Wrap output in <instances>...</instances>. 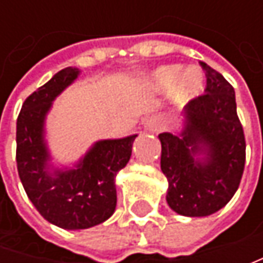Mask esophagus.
I'll list each match as a JSON object with an SVG mask.
<instances>
[{
  "label": "esophagus",
  "mask_w": 263,
  "mask_h": 263,
  "mask_svg": "<svg viewBox=\"0 0 263 263\" xmlns=\"http://www.w3.org/2000/svg\"><path fill=\"white\" fill-rule=\"evenodd\" d=\"M145 128H146L147 132H152V133L158 132V128H159V124H158L157 118H149L146 123H145Z\"/></svg>",
  "instance_id": "34e87169"
}]
</instances>
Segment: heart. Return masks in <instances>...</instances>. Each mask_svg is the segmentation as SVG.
Wrapping results in <instances>:
<instances>
[{
    "label": "heart",
    "instance_id": "1",
    "mask_svg": "<svg viewBox=\"0 0 263 263\" xmlns=\"http://www.w3.org/2000/svg\"><path fill=\"white\" fill-rule=\"evenodd\" d=\"M181 68L178 66H167L158 68L154 73V83L159 89H170L176 83ZM203 76L197 68H189L178 79L176 85V99L178 102H187L202 90Z\"/></svg>",
    "mask_w": 263,
    "mask_h": 263
}]
</instances>
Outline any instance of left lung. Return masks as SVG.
<instances>
[{"label":"left lung","instance_id":"8db88e82","mask_svg":"<svg viewBox=\"0 0 263 263\" xmlns=\"http://www.w3.org/2000/svg\"><path fill=\"white\" fill-rule=\"evenodd\" d=\"M203 95L183 111L180 135L161 133V170L168 180L167 202L184 217H206L237 192L246 161V140L234 89L221 73L200 63Z\"/></svg>","mask_w":263,"mask_h":263}]
</instances>
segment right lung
<instances>
[{"label":"right lung","mask_w":263,"mask_h":263,"mask_svg":"<svg viewBox=\"0 0 263 263\" xmlns=\"http://www.w3.org/2000/svg\"><path fill=\"white\" fill-rule=\"evenodd\" d=\"M67 67L26 98L17 118V171L26 195L39 214L57 227L83 230L98 226L114 214L117 206L116 176L132 157L137 135L99 140L74 168L49 165L44 139L45 118L52 101L79 76Z\"/></svg>","instance_id":"add662e5"}]
</instances>
